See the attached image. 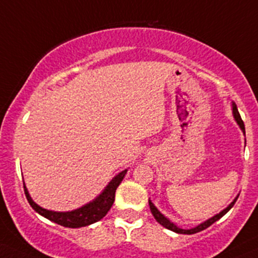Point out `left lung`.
<instances>
[{
	"mask_svg": "<svg viewBox=\"0 0 258 258\" xmlns=\"http://www.w3.org/2000/svg\"><path fill=\"white\" fill-rule=\"evenodd\" d=\"M233 116H234V118H236L237 123H238L239 127H241V128H242V131L244 132V123H243V121H242L241 114H239L238 109H237V106L234 103H233ZM237 198H238V197H237ZM237 198L234 199V201L232 202V203L229 204V206L227 207V208L224 209V211H222L221 213L217 214V216H214L213 218L208 219V221H207V222H204V223L199 224L198 227H196V228H191V229H181V228H179V227L175 226L174 223H171V222H170L169 219L165 218V217L162 216V214L160 213L159 211H157V208L154 206V204L151 203V201H149V206H150V209H151L152 216L155 217V219H156V221L159 222V223L161 224L162 227H165V228L170 229V231H172V232H176V233H180V234H194V233H198V232L203 231V229H207V228H208V227H211L212 224L214 223V222H217V221H218V219H221L222 217H223L224 214H226L227 212H228L229 209H231L232 207L234 206V203H236Z\"/></svg>",
	"mask_w": 258,
	"mask_h": 258,
	"instance_id": "obj_1",
	"label": "left lung"
}]
</instances>
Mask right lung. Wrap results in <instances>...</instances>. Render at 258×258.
<instances>
[{"label":"right lung","instance_id":"add662e5","mask_svg":"<svg viewBox=\"0 0 258 258\" xmlns=\"http://www.w3.org/2000/svg\"><path fill=\"white\" fill-rule=\"evenodd\" d=\"M126 172L127 170H123V171L119 172L117 176H114L98 198H96L89 204H87V206L82 207V208L79 209H76V211L73 212H66V213H62V212H52L41 208V207H39L36 203L32 202L31 197L29 196V191H27L26 186H24L25 196H26L27 202H29L30 206L32 207V209H35V211L39 214H41L42 217H45V218L50 219L51 222L60 224V226L62 227L79 228V227H86L89 226V224L101 221V219L108 213V211L111 209L112 204H113L114 202V194H116L117 186L121 184Z\"/></svg>","mask_w":258,"mask_h":258}]
</instances>
